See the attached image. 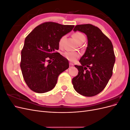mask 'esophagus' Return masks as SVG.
<instances>
[{
	"instance_id": "esophagus-1",
	"label": "esophagus",
	"mask_w": 130,
	"mask_h": 130,
	"mask_svg": "<svg viewBox=\"0 0 130 130\" xmlns=\"http://www.w3.org/2000/svg\"><path fill=\"white\" fill-rule=\"evenodd\" d=\"M69 66H70V67H72L74 66V64L72 63H69Z\"/></svg>"
}]
</instances>
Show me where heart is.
I'll use <instances>...</instances> for the list:
<instances>
[{
  "mask_svg": "<svg viewBox=\"0 0 130 130\" xmlns=\"http://www.w3.org/2000/svg\"><path fill=\"white\" fill-rule=\"evenodd\" d=\"M72 36L75 40V41L77 43H78V44H80L81 43L84 42L86 40V37L84 36V35H83L81 32H75L73 34ZM64 38V36L61 37L60 41H59L58 44L60 47H61L62 45V43H63V41ZM80 54L78 52H66L63 53V56L66 59H67L68 60L72 62L75 61L77 59L80 57Z\"/></svg>",
  "mask_w": 130,
  "mask_h": 130,
  "instance_id": "heart-1",
  "label": "heart"
}]
</instances>
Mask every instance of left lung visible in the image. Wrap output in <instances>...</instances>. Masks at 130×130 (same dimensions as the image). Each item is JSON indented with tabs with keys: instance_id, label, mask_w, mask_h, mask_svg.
Masks as SVG:
<instances>
[{
	"instance_id": "1",
	"label": "left lung",
	"mask_w": 130,
	"mask_h": 130,
	"mask_svg": "<svg viewBox=\"0 0 130 130\" xmlns=\"http://www.w3.org/2000/svg\"><path fill=\"white\" fill-rule=\"evenodd\" d=\"M74 31L86 35L87 47L75 65L78 74L72 79L74 88L82 95L93 96L100 93L112 75L115 55L111 41L100 29L92 24L75 26Z\"/></svg>"
}]
</instances>
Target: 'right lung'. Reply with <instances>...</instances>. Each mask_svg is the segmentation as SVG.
<instances>
[{"instance_id": "add662e5", "label": "right lung", "mask_w": 130, "mask_h": 130, "mask_svg": "<svg viewBox=\"0 0 130 130\" xmlns=\"http://www.w3.org/2000/svg\"><path fill=\"white\" fill-rule=\"evenodd\" d=\"M74 25L45 22L27 35L21 52L23 78L32 91L43 93L55 87L59 75L69 68V62L60 54L59 41Z\"/></svg>"}]
</instances>
